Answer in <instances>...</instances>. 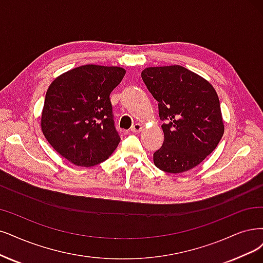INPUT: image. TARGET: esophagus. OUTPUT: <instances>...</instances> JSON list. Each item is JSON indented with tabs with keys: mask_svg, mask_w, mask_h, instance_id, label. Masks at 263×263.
<instances>
[{
	"mask_svg": "<svg viewBox=\"0 0 263 263\" xmlns=\"http://www.w3.org/2000/svg\"><path fill=\"white\" fill-rule=\"evenodd\" d=\"M143 129V125L141 124V123H139V122H137V123H134L133 125H132V128H131V131L132 132H140L141 130Z\"/></svg>",
	"mask_w": 263,
	"mask_h": 263,
	"instance_id": "1",
	"label": "esophagus"
}]
</instances>
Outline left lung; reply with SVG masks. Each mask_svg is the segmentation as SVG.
Listing matches in <instances>:
<instances>
[{
    "instance_id": "1",
    "label": "left lung",
    "mask_w": 263,
    "mask_h": 263,
    "mask_svg": "<svg viewBox=\"0 0 263 263\" xmlns=\"http://www.w3.org/2000/svg\"><path fill=\"white\" fill-rule=\"evenodd\" d=\"M142 79L158 102L164 140L154 163L168 173L199 164L218 146L224 132L219 97L213 86L182 66L149 67Z\"/></svg>"
}]
</instances>
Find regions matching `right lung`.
Wrapping results in <instances>:
<instances>
[{"label":"right lung","mask_w":263,"mask_h":263,"mask_svg":"<svg viewBox=\"0 0 263 263\" xmlns=\"http://www.w3.org/2000/svg\"><path fill=\"white\" fill-rule=\"evenodd\" d=\"M125 74L120 67L85 65L67 71L48 86L41 117L47 142L64 158L92 167L118 146L109 95Z\"/></svg>","instance_id":"1"}]
</instances>
